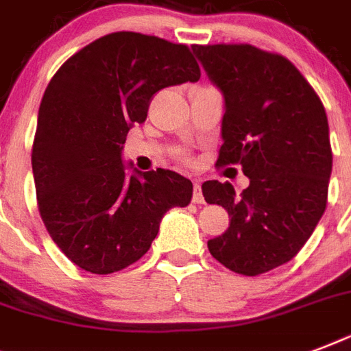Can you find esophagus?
<instances>
[{
    "label": "esophagus",
    "instance_id": "esophagus-1",
    "mask_svg": "<svg viewBox=\"0 0 351 351\" xmlns=\"http://www.w3.org/2000/svg\"><path fill=\"white\" fill-rule=\"evenodd\" d=\"M193 202L195 204H204V195H202V186L195 182V186H193Z\"/></svg>",
    "mask_w": 351,
    "mask_h": 351
}]
</instances>
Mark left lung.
Segmentation results:
<instances>
[{"label":"left lung","instance_id":"obj_1","mask_svg":"<svg viewBox=\"0 0 351 351\" xmlns=\"http://www.w3.org/2000/svg\"><path fill=\"white\" fill-rule=\"evenodd\" d=\"M224 95L217 165H242L250 186L208 180L202 193L231 217L208 242L228 269L255 277L289 262L310 239L328 202L332 145L321 98L293 63L247 43L195 45Z\"/></svg>","mask_w":351,"mask_h":351}]
</instances>
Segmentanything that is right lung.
<instances>
[{
	"label": "right lung",
	"mask_w": 351,
	"mask_h": 351,
	"mask_svg": "<svg viewBox=\"0 0 351 351\" xmlns=\"http://www.w3.org/2000/svg\"><path fill=\"white\" fill-rule=\"evenodd\" d=\"M189 47L140 32H112L84 47L41 98L32 173L41 220L67 258L96 275L142 258L171 208L193 184L169 169L127 175L121 149L160 89L198 82Z\"/></svg>",
	"instance_id": "right-lung-1"
}]
</instances>
